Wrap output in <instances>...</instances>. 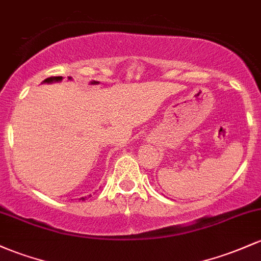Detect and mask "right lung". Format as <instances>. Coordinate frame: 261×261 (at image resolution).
Returning a JSON list of instances; mask_svg holds the SVG:
<instances>
[{
	"instance_id": "right-lung-1",
	"label": "right lung",
	"mask_w": 261,
	"mask_h": 261,
	"mask_svg": "<svg viewBox=\"0 0 261 261\" xmlns=\"http://www.w3.org/2000/svg\"><path fill=\"white\" fill-rule=\"evenodd\" d=\"M85 198H87V197H82V198H79V200H85Z\"/></svg>"
}]
</instances>
